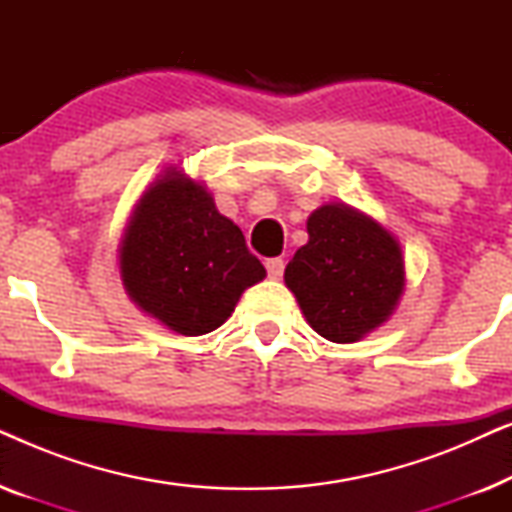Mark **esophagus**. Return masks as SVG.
<instances>
[{"label":"esophagus","instance_id":"34e87169","mask_svg":"<svg viewBox=\"0 0 512 512\" xmlns=\"http://www.w3.org/2000/svg\"><path fill=\"white\" fill-rule=\"evenodd\" d=\"M284 261L282 258H268V261H265V268H268V275L272 277V279H279L284 275Z\"/></svg>","mask_w":512,"mask_h":512}]
</instances>
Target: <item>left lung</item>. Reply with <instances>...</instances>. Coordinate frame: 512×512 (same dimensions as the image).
I'll return each instance as SVG.
<instances>
[{
	"instance_id": "obj_1",
	"label": "left lung",
	"mask_w": 512,
	"mask_h": 512,
	"mask_svg": "<svg viewBox=\"0 0 512 512\" xmlns=\"http://www.w3.org/2000/svg\"><path fill=\"white\" fill-rule=\"evenodd\" d=\"M307 240L284 270L307 324L331 342H356L394 314L405 286L396 237L359 209L331 202L307 219Z\"/></svg>"
}]
</instances>
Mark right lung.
<instances>
[{"label": "right lung", "instance_id": "add662e5", "mask_svg": "<svg viewBox=\"0 0 512 512\" xmlns=\"http://www.w3.org/2000/svg\"><path fill=\"white\" fill-rule=\"evenodd\" d=\"M121 279L139 310L181 335H205L233 314L265 268L212 193L177 167L153 181L125 228Z\"/></svg>", "mask_w": 512, "mask_h": 512}]
</instances>
